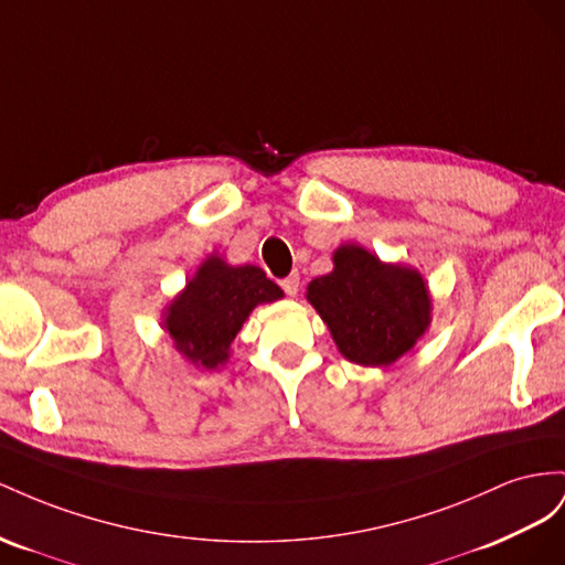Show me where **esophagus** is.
I'll list each match as a JSON object with an SVG mask.
<instances>
[{
	"label": "esophagus",
	"mask_w": 565,
	"mask_h": 565,
	"mask_svg": "<svg viewBox=\"0 0 565 565\" xmlns=\"http://www.w3.org/2000/svg\"><path fill=\"white\" fill-rule=\"evenodd\" d=\"M281 288H284V294L288 298H296L298 296V288H300V277H298V274H291V277H286L281 281Z\"/></svg>",
	"instance_id": "obj_1"
}]
</instances>
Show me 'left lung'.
Masks as SVG:
<instances>
[{"instance_id":"obj_1","label":"left lung","mask_w":565,"mask_h":565,"mask_svg":"<svg viewBox=\"0 0 565 565\" xmlns=\"http://www.w3.org/2000/svg\"><path fill=\"white\" fill-rule=\"evenodd\" d=\"M305 298L329 327L338 352L360 366H391L405 358L433 319L424 274L383 263L358 244L333 250V269L312 279Z\"/></svg>"}]
</instances>
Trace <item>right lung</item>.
Masks as SVG:
<instances>
[{"label": "right lung", "instance_id": "1", "mask_svg": "<svg viewBox=\"0 0 565 565\" xmlns=\"http://www.w3.org/2000/svg\"><path fill=\"white\" fill-rule=\"evenodd\" d=\"M279 298L284 291L260 267L211 253L166 305L160 324L189 364L215 372L230 362L234 338L257 305Z\"/></svg>", "mask_w": 565, "mask_h": 565}]
</instances>
